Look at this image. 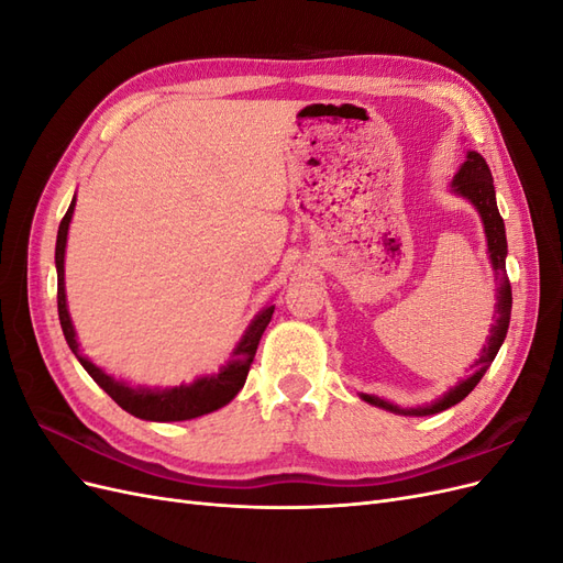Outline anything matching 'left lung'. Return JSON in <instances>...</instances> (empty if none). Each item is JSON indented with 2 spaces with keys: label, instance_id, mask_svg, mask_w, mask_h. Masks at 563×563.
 Here are the masks:
<instances>
[{
  "label": "left lung",
  "instance_id": "left-lung-1",
  "mask_svg": "<svg viewBox=\"0 0 563 563\" xmlns=\"http://www.w3.org/2000/svg\"><path fill=\"white\" fill-rule=\"evenodd\" d=\"M453 192L465 197L467 201H472V207L479 211L482 223H484V232H486V244H488V255H490V265L493 272H496L498 279V305H496V321L490 327V335L486 340V345L479 354V360H474L472 368L474 373L470 378L460 380L455 387H451L444 397H439L437 401H432L430 406H418V408H399L395 404H389L380 397L373 395H362L364 401L385 408V411L391 413H401V416H432V413H441L446 408L455 406L457 401H463L470 391L476 387L484 378V373L488 371V366L496 360V354L503 345V340L507 335L509 329V314H512V286H509L507 279V269H505V255H507V236H505V223L498 211L496 203V187H493V176L490 168L486 164V159L479 155V152H467L465 164L460 166V172L453 178Z\"/></svg>",
  "mask_w": 563,
  "mask_h": 563
}]
</instances>
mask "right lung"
I'll return each instance as SVG.
<instances>
[{"mask_svg": "<svg viewBox=\"0 0 563 563\" xmlns=\"http://www.w3.org/2000/svg\"><path fill=\"white\" fill-rule=\"evenodd\" d=\"M75 211V199L70 209L63 216L60 228H58V240H56V272H58V319L63 327V335L67 345L75 352L79 364L87 368L89 376L103 387L108 395L124 408L126 413L141 418V420H155V422H174V420H192L199 416H207L211 411H218L225 404H230L236 391H240L246 383L251 362L258 350L261 335L267 329V323L275 312V305H269L261 314L249 323L246 333L242 335L240 343H236L232 360L220 368L213 376L197 378L192 385H180V387H166V389H150V387H131L122 380H114L103 368H98L87 356H81L77 333L73 327L70 312H67L65 302V244H67V230H70V220Z\"/></svg>", "mask_w": 563, "mask_h": 563, "instance_id": "obj_1", "label": "right lung"}]
</instances>
